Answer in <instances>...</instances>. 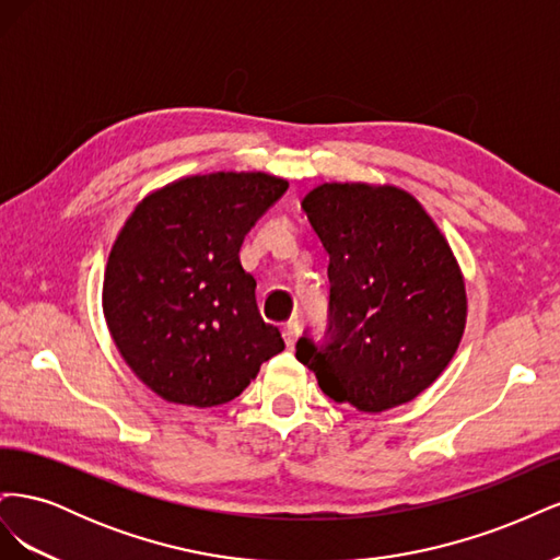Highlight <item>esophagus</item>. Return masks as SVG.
Wrapping results in <instances>:
<instances>
[{
    "label": "esophagus",
    "mask_w": 560,
    "mask_h": 560,
    "mask_svg": "<svg viewBox=\"0 0 560 560\" xmlns=\"http://www.w3.org/2000/svg\"><path fill=\"white\" fill-rule=\"evenodd\" d=\"M282 338H284V343L290 346V348L296 343V338H299V322L296 319L284 322V325H282Z\"/></svg>",
    "instance_id": "1"
}]
</instances>
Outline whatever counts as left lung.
I'll return each instance as SVG.
<instances>
[{
    "label": "left lung",
    "instance_id": "left-lung-1",
    "mask_svg": "<svg viewBox=\"0 0 560 560\" xmlns=\"http://www.w3.org/2000/svg\"><path fill=\"white\" fill-rule=\"evenodd\" d=\"M301 208L329 254L331 290L327 341L301 336L296 360L327 397L364 413L416 399L453 360L467 319L444 233L389 184H319Z\"/></svg>",
    "mask_w": 560,
    "mask_h": 560
}]
</instances>
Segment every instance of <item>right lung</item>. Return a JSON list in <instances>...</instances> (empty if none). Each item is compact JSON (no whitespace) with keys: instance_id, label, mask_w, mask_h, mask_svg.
<instances>
[{"instance_id":"obj_1","label":"right lung","mask_w":560,"mask_h":560,"mask_svg":"<svg viewBox=\"0 0 560 560\" xmlns=\"http://www.w3.org/2000/svg\"><path fill=\"white\" fill-rule=\"evenodd\" d=\"M287 186L266 173L182 177L149 194L118 231L105 319L132 374L161 399L226 404L284 350L259 315L241 247Z\"/></svg>"}]
</instances>
